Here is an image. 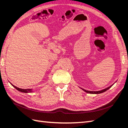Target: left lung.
I'll return each instance as SVG.
<instances>
[{
  "label": "left lung",
  "mask_w": 128,
  "mask_h": 128,
  "mask_svg": "<svg viewBox=\"0 0 128 128\" xmlns=\"http://www.w3.org/2000/svg\"><path fill=\"white\" fill-rule=\"evenodd\" d=\"M112 86H113V85H112V86H110L109 87H108V88H106L104 89V90H100V91H86V90H84V89H83V88H82V90H83V91H84L85 92H87V93H88V94H101V93H102V92H105L106 91H107V90H108V89H109Z\"/></svg>",
  "instance_id": "1"
}]
</instances>
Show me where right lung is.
I'll return each mask as SVG.
<instances>
[{
	"label": "right lung",
	"instance_id": "1",
	"mask_svg": "<svg viewBox=\"0 0 128 128\" xmlns=\"http://www.w3.org/2000/svg\"><path fill=\"white\" fill-rule=\"evenodd\" d=\"M12 86L13 87H14L17 90L20 91V92H24V93H30V92H32V89H29V88H26V89H24V88H18L16 86H14V85H12Z\"/></svg>",
	"mask_w": 128,
	"mask_h": 128
}]
</instances>
